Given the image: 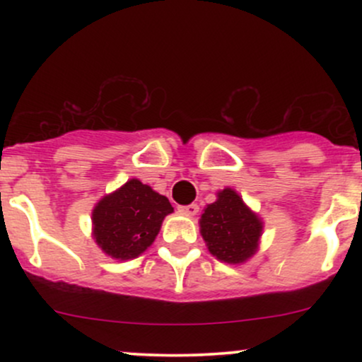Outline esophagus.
Here are the masks:
<instances>
[{"mask_svg": "<svg viewBox=\"0 0 362 362\" xmlns=\"http://www.w3.org/2000/svg\"><path fill=\"white\" fill-rule=\"evenodd\" d=\"M178 213L184 216H195L199 213V206L197 204H189V206H180L178 207Z\"/></svg>", "mask_w": 362, "mask_h": 362, "instance_id": "esophagus-1", "label": "esophagus"}]
</instances>
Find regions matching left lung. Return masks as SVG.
I'll use <instances>...</instances> for the list:
<instances>
[{"label": "left lung", "mask_w": 362, "mask_h": 362, "mask_svg": "<svg viewBox=\"0 0 362 362\" xmlns=\"http://www.w3.org/2000/svg\"><path fill=\"white\" fill-rule=\"evenodd\" d=\"M199 231L211 255L224 264L240 265L259 250L264 221L235 189L224 187L216 194L213 204L202 211Z\"/></svg>", "instance_id": "obj_1"}]
</instances>
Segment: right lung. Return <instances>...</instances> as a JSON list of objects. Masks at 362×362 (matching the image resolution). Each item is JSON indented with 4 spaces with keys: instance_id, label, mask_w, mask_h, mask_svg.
<instances>
[{
    "instance_id": "right-lung-1",
    "label": "right lung",
    "mask_w": 362,
    "mask_h": 362,
    "mask_svg": "<svg viewBox=\"0 0 362 362\" xmlns=\"http://www.w3.org/2000/svg\"><path fill=\"white\" fill-rule=\"evenodd\" d=\"M173 213L165 195L138 178L105 194L91 211V236L105 255L132 260L151 247L163 219Z\"/></svg>"
}]
</instances>
